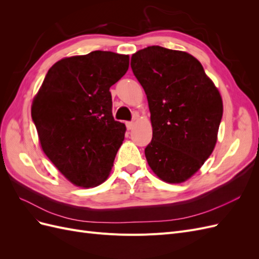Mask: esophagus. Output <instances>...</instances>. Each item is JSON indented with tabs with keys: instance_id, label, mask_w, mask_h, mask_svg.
Wrapping results in <instances>:
<instances>
[{
	"instance_id": "obj_1",
	"label": "esophagus",
	"mask_w": 259,
	"mask_h": 259,
	"mask_svg": "<svg viewBox=\"0 0 259 259\" xmlns=\"http://www.w3.org/2000/svg\"><path fill=\"white\" fill-rule=\"evenodd\" d=\"M125 124H126V128L127 130H132L133 127H134V122H126Z\"/></svg>"
}]
</instances>
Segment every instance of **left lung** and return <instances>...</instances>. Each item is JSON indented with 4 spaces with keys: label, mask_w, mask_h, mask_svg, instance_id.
I'll list each match as a JSON object with an SVG mask.
<instances>
[{
    "label": "left lung",
    "mask_w": 259,
    "mask_h": 259,
    "mask_svg": "<svg viewBox=\"0 0 259 259\" xmlns=\"http://www.w3.org/2000/svg\"><path fill=\"white\" fill-rule=\"evenodd\" d=\"M133 73L151 113L152 140L145 149L149 166L169 184L183 183L213 152L223 100L198 59L186 52L148 46L133 54Z\"/></svg>",
    "instance_id": "obj_1"
}]
</instances>
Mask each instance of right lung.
<instances>
[{"label":"right lung","mask_w":259,"mask_h":259,"mask_svg":"<svg viewBox=\"0 0 259 259\" xmlns=\"http://www.w3.org/2000/svg\"><path fill=\"white\" fill-rule=\"evenodd\" d=\"M127 55L95 51L57 61L32 103L44 153L75 186L104 183L126 127L112 115L110 88L126 73Z\"/></svg>","instance_id":"1"}]
</instances>
